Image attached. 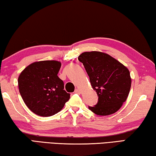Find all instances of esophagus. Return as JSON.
I'll return each mask as SVG.
<instances>
[{
	"label": "esophagus",
	"mask_w": 156,
	"mask_h": 156,
	"mask_svg": "<svg viewBox=\"0 0 156 156\" xmlns=\"http://www.w3.org/2000/svg\"><path fill=\"white\" fill-rule=\"evenodd\" d=\"M75 93H77V94H80L81 93V90H80V89H79V88H76V90H75Z\"/></svg>",
	"instance_id": "obj_1"
}]
</instances>
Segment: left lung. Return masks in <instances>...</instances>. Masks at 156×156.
<instances>
[{
    "label": "left lung",
    "instance_id": "obj_1",
    "mask_svg": "<svg viewBox=\"0 0 156 156\" xmlns=\"http://www.w3.org/2000/svg\"><path fill=\"white\" fill-rule=\"evenodd\" d=\"M78 59L99 97L98 104L88 108L98 115L115 113L129 96L131 86L129 69L111 56L98 51L83 52Z\"/></svg>",
    "mask_w": 156,
    "mask_h": 156
}]
</instances>
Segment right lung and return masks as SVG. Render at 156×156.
Masks as SVG:
<instances>
[{
	"mask_svg": "<svg viewBox=\"0 0 156 156\" xmlns=\"http://www.w3.org/2000/svg\"><path fill=\"white\" fill-rule=\"evenodd\" d=\"M61 63L55 60L36 61L18 79L20 95L30 111L42 117L54 115L70 99L57 74Z\"/></svg>",
	"mask_w": 156,
	"mask_h": 156,
	"instance_id": "right-lung-1",
	"label": "right lung"
}]
</instances>
